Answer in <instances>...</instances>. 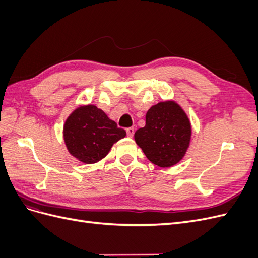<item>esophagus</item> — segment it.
Here are the masks:
<instances>
[{
	"label": "esophagus",
	"instance_id": "obj_1",
	"mask_svg": "<svg viewBox=\"0 0 258 258\" xmlns=\"http://www.w3.org/2000/svg\"><path fill=\"white\" fill-rule=\"evenodd\" d=\"M126 131H127V136H128L129 138H132V137H134V135H135V128H134V127H129V128H127V129H126Z\"/></svg>",
	"mask_w": 258,
	"mask_h": 258
}]
</instances>
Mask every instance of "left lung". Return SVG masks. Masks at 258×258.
<instances>
[{"instance_id":"1","label":"left lung","mask_w":258,"mask_h":258,"mask_svg":"<svg viewBox=\"0 0 258 258\" xmlns=\"http://www.w3.org/2000/svg\"><path fill=\"white\" fill-rule=\"evenodd\" d=\"M191 124L183 108L174 101L153 105L146 113V123L136 131V143L154 165H176L189 147Z\"/></svg>"}]
</instances>
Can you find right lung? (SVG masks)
<instances>
[{
  "instance_id": "add662e5",
  "label": "right lung",
  "mask_w": 258,
  "mask_h": 258,
  "mask_svg": "<svg viewBox=\"0 0 258 258\" xmlns=\"http://www.w3.org/2000/svg\"><path fill=\"white\" fill-rule=\"evenodd\" d=\"M126 131L96 105H82L67 118L63 139L69 153L80 161L96 163L103 159Z\"/></svg>"
}]
</instances>
